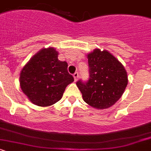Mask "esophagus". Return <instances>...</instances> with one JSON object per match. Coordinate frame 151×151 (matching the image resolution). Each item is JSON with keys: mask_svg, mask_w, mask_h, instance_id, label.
Masks as SVG:
<instances>
[{"mask_svg": "<svg viewBox=\"0 0 151 151\" xmlns=\"http://www.w3.org/2000/svg\"><path fill=\"white\" fill-rule=\"evenodd\" d=\"M74 81H77V80H78V73H77V72H75V73H74Z\"/></svg>", "mask_w": 151, "mask_h": 151, "instance_id": "1", "label": "esophagus"}]
</instances>
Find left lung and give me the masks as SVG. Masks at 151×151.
<instances>
[{"instance_id":"obj_1","label":"left lung","mask_w":151,"mask_h":151,"mask_svg":"<svg viewBox=\"0 0 151 151\" xmlns=\"http://www.w3.org/2000/svg\"><path fill=\"white\" fill-rule=\"evenodd\" d=\"M90 79L77 82L85 103L98 109L113 106L122 96L128 85L124 67L106 50L96 48L87 54Z\"/></svg>"}]
</instances>
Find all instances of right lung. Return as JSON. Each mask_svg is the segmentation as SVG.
Instances as JSON below:
<instances>
[{"label": "right lung", "mask_w": 151, "mask_h": 151, "mask_svg": "<svg viewBox=\"0 0 151 151\" xmlns=\"http://www.w3.org/2000/svg\"><path fill=\"white\" fill-rule=\"evenodd\" d=\"M55 48H42L25 65L19 74V86L31 103L50 106L62 97L65 88L74 81L68 63L58 58Z\"/></svg>", "instance_id": "right-lung-1"}]
</instances>
